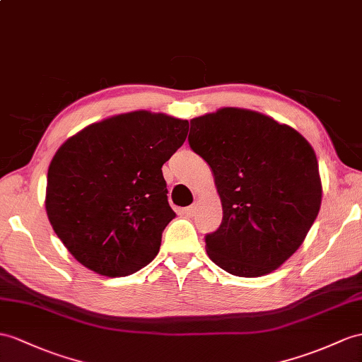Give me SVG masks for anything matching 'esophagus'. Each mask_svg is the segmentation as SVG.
Wrapping results in <instances>:
<instances>
[{
  "instance_id": "obj_1",
  "label": "esophagus",
  "mask_w": 362,
  "mask_h": 362,
  "mask_svg": "<svg viewBox=\"0 0 362 362\" xmlns=\"http://www.w3.org/2000/svg\"><path fill=\"white\" fill-rule=\"evenodd\" d=\"M195 211H197V206H189L184 209V215H186L187 218H192L193 215H195Z\"/></svg>"
}]
</instances>
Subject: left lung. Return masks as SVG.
Instances as JSON below:
<instances>
[{"label":"left lung","instance_id":"left-lung-1","mask_svg":"<svg viewBox=\"0 0 362 362\" xmlns=\"http://www.w3.org/2000/svg\"><path fill=\"white\" fill-rule=\"evenodd\" d=\"M189 146L215 176L223 221L209 258L236 276L278 269L303 244L321 207L312 146L258 112L224 107L190 121Z\"/></svg>","mask_w":362,"mask_h":362}]
</instances>
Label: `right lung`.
Instances as JSON below:
<instances>
[{
	"mask_svg": "<svg viewBox=\"0 0 362 362\" xmlns=\"http://www.w3.org/2000/svg\"><path fill=\"white\" fill-rule=\"evenodd\" d=\"M187 132L186 119L139 110L95 122L58 148L47 172L46 210L78 262L117 278L156 257L175 218L161 167Z\"/></svg>",
	"mask_w": 362,
	"mask_h": 362,
	"instance_id": "1",
	"label": "right lung"
}]
</instances>
